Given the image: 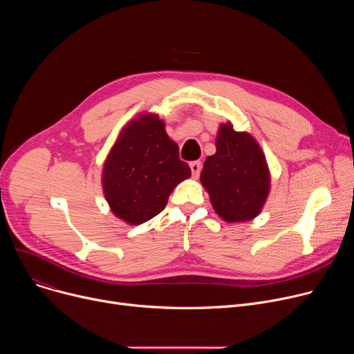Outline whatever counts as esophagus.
Listing matches in <instances>:
<instances>
[{"label": "esophagus", "instance_id": "1", "mask_svg": "<svg viewBox=\"0 0 354 354\" xmlns=\"http://www.w3.org/2000/svg\"><path fill=\"white\" fill-rule=\"evenodd\" d=\"M189 167H191V171H192V176H194V178H198V176H199V172H201V162H198V160L191 162V163H189Z\"/></svg>", "mask_w": 354, "mask_h": 354}]
</instances>
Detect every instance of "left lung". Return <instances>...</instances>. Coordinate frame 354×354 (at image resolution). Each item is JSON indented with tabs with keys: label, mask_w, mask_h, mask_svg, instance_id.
Here are the masks:
<instances>
[{
	"label": "left lung",
	"mask_w": 354,
	"mask_h": 354,
	"mask_svg": "<svg viewBox=\"0 0 354 354\" xmlns=\"http://www.w3.org/2000/svg\"><path fill=\"white\" fill-rule=\"evenodd\" d=\"M215 146L216 152L207 158L201 172L212 208L230 224L254 219L263 211L271 187L261 146L250 133L235 132L231 122L219 126Z\"/></svg>",
	"instance_id": "left-lung-1"
}]
</instances>
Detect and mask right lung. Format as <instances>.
Segmentation results:
<instances>
[{
  "label": "right lung",
  "mask_w": 354,
  "mask_h": 354,
  "mask_svg": "<svg viewBox=\"0 0 354 354\" xmlns=\"http://www.w3.org/2000/svg\"><path fill=\"white\" fill-rule=\"evenodd\" d=\"M191 176L178 145L155 113L127 122L103 163L102 187L110 211L129 225L162 212L175 187Z\"/></svg>",
  "instance_id": "right-lung-1"
}]
</instances>
